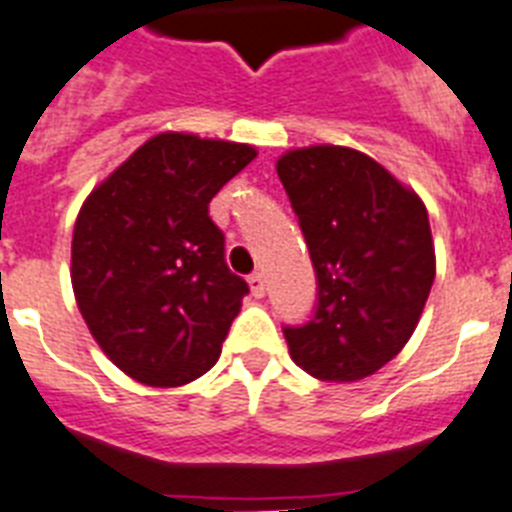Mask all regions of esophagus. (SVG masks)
<instances>
[{
	"label": "esophagus",
	"mask_w": 512,
	"mask_h": 512,
	"mask_svg": "<svg viewBox=\"0 0 512 512\" xmlns=\"http://www.w3.org/2000/svg\"><path fill=\"white\" fill-rule=\"evenodd\" d=\"M249 289H252V294H255L257 299H260V296H265V276L260 273V270L249 276Z\"/></svg>",
	"instance_id": "esophagus-1"
}]
</instances>
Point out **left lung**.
Masks as SVG:
<instances>
[{
  "label": "left lung",
  "instance_id": "left-lung-1",
  "mask_svg": "<svg viewBox=\"0 0 512 512\" xmlns=\"http://www.w3.org/2000/svg\"><path fill=\"white\" fill-rule=\"evenodd\" d=\"M317 276V302L286 325L289 354L317 380L375 375L406 346L435 281L424 203L359 150L312 145L278 161Z\"/></svg>",
  "mask_w": 512,
  "mask_h": 512
}]
</instances>
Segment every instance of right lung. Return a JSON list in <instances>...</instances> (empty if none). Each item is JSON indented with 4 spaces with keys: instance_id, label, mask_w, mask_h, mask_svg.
I'll use <instances>...</instances> for the list:
<instances>
[{
    "instance_id": "obj_1",
    "label": "right lung",
    "mask_w": 512,
    "mask_h": 512,
    "mask_svg": "<svg viewBox=\"0 0 512 512\" xmlns=\"http://www.w3.org/2000/svg\"><path fill=\"white\" fill-rule=\"evenodd\" d=\"M255 148L163 132L80 208L72 289L90 333L122 372L153 388L205 375L249 286L226 265L210 200Z\"/></svg>"
}]
</instances>
